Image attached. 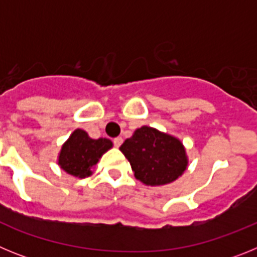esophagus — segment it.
Listing matches in <instances>:
<instances>
[{
    "instance_id": "34e87169",
    "label": "esophagus",
    "mask_w": 257,
    "mask_h": 257,
    "mask_svg": "<svg viewBox=\"0 0 257 257\" xmlns=\"http://www.w3.org/2000/svg\"><path fill=\"white\" fill-rule=\"evenodd\" d=\"M122 143H123V139H122V138H114V139H113V144H114L115 148H119L122 145Z\"/></svg>"
}]
</instances>
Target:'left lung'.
Here are the masks:
<instances>
[{"instance_id":"obj_1","label":"left lung","mask_w":257,"mask_h":257,"mask_svg":"<svg viewBox=\"0 0 257 257\" xmlns=\"http://www.w3.org/2000/svg\"><path fill=\"white\" fill-rule=\"evenodd\" d=\"M134 175L145 185H165L187 170L188 157L183 143L153 127L143 126L119 147Z\"/></svg>"}]
</instances>
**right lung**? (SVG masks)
<instances>
[{
  "instance_id": "1",
  "label": "right lung",
  "mask_w": 257,
  "mask_h": 257,
  "mask_svg": "<svg viewBox=\"0 0 257 257\" xmlns=\"http://www.w3.org/2000/svg\"><path fill=\"white\" fill-rule=\"evenodd\" d=\"M112 147L109 139H91L86 131L77 128L61 147L58 163L72 176L86 178L92 174V167L99 158Z\"/></svg>"
}]
</instances>
